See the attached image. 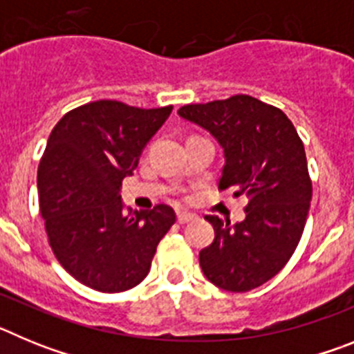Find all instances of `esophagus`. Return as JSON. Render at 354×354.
<instances>
[{
  "label": "esophagus",
  "mask_w": 354,
  "mask_h": 354,
  "mask_svg": "<svg viewBox=\"0 0 354 354\" xmlns=\"http://www.w3.org/2000/svg\"><path fill=\"white\" fill-rule=\"evenodd\" d=\"M196 220V216L192 214V212H177V223L184 225V223H189V221Z\"/></svg>",
  "instance_id": "34e87169"
}]
</instances>
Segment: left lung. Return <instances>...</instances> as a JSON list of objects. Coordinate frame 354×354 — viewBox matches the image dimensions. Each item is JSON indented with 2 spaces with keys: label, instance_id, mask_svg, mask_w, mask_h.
I'll use <instances>...</instances> for the list:
<instances>
[{
  "label": "left lung",
  "instance_id": "8db88e82",
  "mask_svg": "<svg viewBox=\"0 0 354 354\" xmlns=\"http://www.w3.org/2000/svg\"><path fill=\"white\" fill-rule=\"evenodd\" d=\"M179 115L223 147L220 192L248 198L239 223L205 216L214 241L200 252V268L216 287L248 292L280 273L301 239L312 200L305 147L282 109L252 95L186 104Z\"/></svg>",
  "mask_w": 354,
  "mask_h": 354
}]
</instances>
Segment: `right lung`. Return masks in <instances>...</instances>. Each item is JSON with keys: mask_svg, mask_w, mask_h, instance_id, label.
<instances>
[{"mask_svg": "<svg viewBox=\"0 0 354 354\" xmlns=\"http://www.w3.org/2000/svg\"><path fill=\"white\" fill-rule=\"evenodd\" d=\"M174 106L95 101L71 109L51 131L37 171L40 214L64 270L99 292H122L149 274L175 223L165 204L122 212L120 186Z\"/></svg>", "mask_w": 354, "mask_h": 354, "instance_id": "obj_1", "label": "right lung"}]
</instances>
